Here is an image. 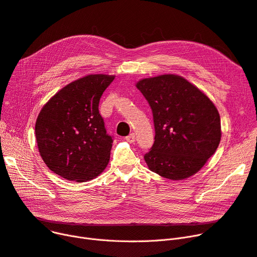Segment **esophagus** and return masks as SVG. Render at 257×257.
I'll list each match as a JSON object with an SVG mask.
<instances>
[{
  "mask_svg": "<svg viewBox=\"0 0 257 257\" xmlns=\"http://www.w3.org/2000/svg\"><path fill=\"white\" fill-rule=\"evenodd\" d=\"M126 140H127L128 143H134V142H136V134H134V133L129 134V136L126 138Z\"/></svg>",
  "mask_w": 257,
  "mask_h": 257,
  "instance_id": "obj_1",
  "label": "esophagus"
}]
</instances>
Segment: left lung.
I'll return each instance as SVG.
<instances>
[{
	"label": "left lung",
	"instance_id": "obj_1",
	"mask_svg": "<svg viewBox=\"0 0 257 257\" xmlns=\"http://www.w3.org/2000/svg\"><path fill=\"white\" fill-rule=\"evenodd\" d=\"M149 103L155 138L144 158L150 171L178 181L205 166L221 142V118L206 94L185 78L165 74L136 83Z\"/></svg>",
	"mask_w": 257,
	"mask_h": 257
}]
</instances>
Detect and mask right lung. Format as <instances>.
Listing matches in <instances>:
<instances>
[{
  "mask_svg": "<svg viewBox=\"0 0 257 257\" xmlns=\"http://www.w3.org/2000/svg\"><path fill=\"white\" fill-rule=\"evenodd\" d=\"M114 77L89 74L79 78L54 94L38 113V152L62 178L89 181L109 163L112 139L106 134L99 102Z\"/></svg>",
  "mask_w": 257,
  "mask_h": 257,
  "instance_id": "obj_1",
  "label": "right lung"
}]
</instances>
